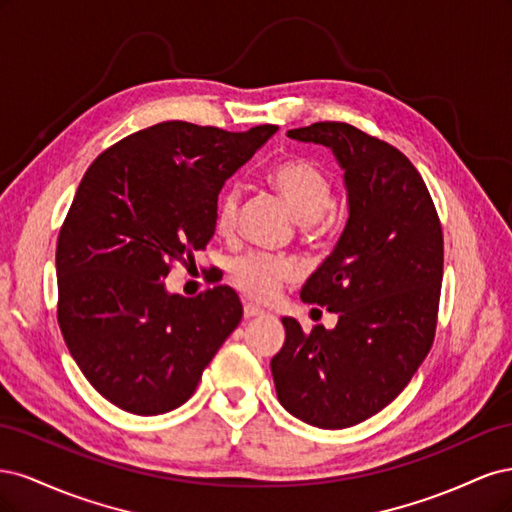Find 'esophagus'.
Wrapping results in <instances>:
<instances>
[{"label":"esophagus","mask_w":512,"mask_h":512,"mask_svg":"<svg viewBox=\"0 0 512 512\" xmlns=\"http://www.w3.org/2000/svg\"><path fill=\"white\" fill-rule=\"evenodd\" d=\"M243 314H245V318H258V316H265L267 312L262 307L254 305V303H245L243 305Z\"/></svg>","instance_id":"1"}]
</instances>
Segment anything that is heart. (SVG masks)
Instances as JSON below:
<instances>
[{
	"instance_id": "heart-1",
	"label": "heart",
	"mask_w": 512,
	"mask_h": 512,
	"mask_svg": "<svg viewBox=\"0 0 512 512\" xmlns=\"http://www.w3.org/2000/svg\"><path fill=\"white\" fill-rule=\"evenodd\" d=\"M269 183L280 194L301 226H312L331 211L333 183L324 170L309 160H286L271 168ZM239 188H228L215 207V228L222 235L235 228L239 213ZM232 282L247 297L267 301L292 280L294 269L288 260L269 254H245L232 262Z\"/></svg>"
}]
</instances>
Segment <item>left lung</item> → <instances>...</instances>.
Listing matches in <instances>:
<instances>
[{
  "mask_svg": "<svg viewBox=\"0 0 512 512\" xmlns=\"http://www.w3.org/2000/svg\"><path fill=\"white\" fill-rule=\"evenodd\" d=\"M288 136L333 151L344 170L348 220L301 288V299L327 307L337 324L305 333L294 318H282L286 342L271 359V374L292 416L344 429L389 406L433 344L442 226L423 177L393 145L342 121Z\"/></svg>",
  "mask_w": 512,
  "mask_h": 512,
  "instance_id": "left-lung-1",
  "label": "left lung"
}]
</instances>
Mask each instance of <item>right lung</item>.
Here are the masks:
<instances>
[{
  "instance_id": "obj_1",
  "label": "right lung",
  "mask_w": 512,
  "mask_h": 512,
  "mask_svg": "<svg viewBox=\"0 0 512 512\" xmlns=\"http://www.w3.org/2000/svg\"><path fill=\"white\" fill-rule=\"evenodd\" d=\"M277 132L164 121L87 168L57 239V320L76 365L117 408L153 416L192 397L237 329V292L170 294L164 277L215 232L228 177Z\"/></svg>"
}]
</instances>
